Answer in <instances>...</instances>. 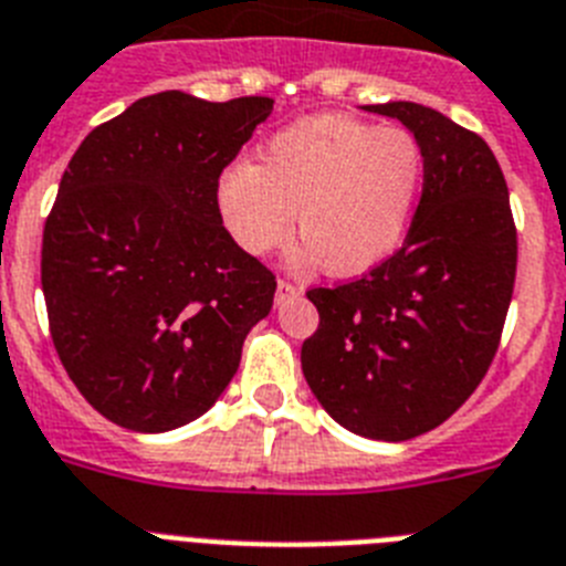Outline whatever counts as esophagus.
<instances>
[{
    "label": "esophagus",
    "instance_id": "34e87169",
    "mask_svg": "<svg viewBox=\"0 0 566 566\" xmlns=\"http://www.w3.org/2000/svg\"><path fill=\"white\" fill-rule=\"evenodd\" d=\"M301 292L303 289L297 286V283H292V280H280L277 294H274V297H277V303H283V301H289V297H297Z\"/></svg>",
    "mask_w": 566,
    "mask_h": 566
}]
</instances>
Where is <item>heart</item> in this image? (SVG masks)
Listing matches in <instances>:
<instances>
[{
    "label": "heart",
    "mask_w": 566,
    "mask_h": 566,
    "mask_svg": "<svg viewBox=\"0 0 566 566\" xmlns=\"http://www.w3.org/2000/svg\"><path fill=\"white\" fill-rule=\"evenodd\" d=\"M421 182L423 154L412 134L321 114L274 134L260 166L237 159L223 168L217 211L254 258L280 249L297 223L317 269L352 277L398 249Z\"/></svg>",
    "instance_id": "obj_1"
}]
</instances>
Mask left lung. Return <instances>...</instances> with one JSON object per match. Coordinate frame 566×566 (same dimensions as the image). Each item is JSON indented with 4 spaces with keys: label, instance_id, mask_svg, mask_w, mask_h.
Instances as JSON below:
<instances>
[{
    "label": "left lung",
    "instance_id": "8db88e82",
    "mask_svg": "<svg viewBox=\"0 0 566 566\" xmlns=\"http://www.w3.org/2000/svg\"><path fill=\"white\" fill-rule=\"evenodd\" d=\"M415 134L423 191L392 258L308 289L301 364L323 409L375 441L441 427L484 380L513 301L518 234L504 171L475 132L418 103L366 105Z\"/></svg>",
    "mask_w": 566,
    "mask_h": 566
}]
</instances>
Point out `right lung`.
Listing matches in <instances>:
<instances>
[{"instance_id": "right-lung-1", "label": "right lung", "mask_w": 566, "mask_h": 566, "mask_svg": "<svg viewBox=\"0 0 566 566\" xmlns=\"http://www.w3.org/2000/svg\"><path fill=\"white\" fill-rule=\"evenodd\" d=\"M274 108L143 96L82 139L42 231L53 349L82 398L134 432L200 418L272 312L274 274L231 240L217 180Z\"/></svg>"}]
</instances>
